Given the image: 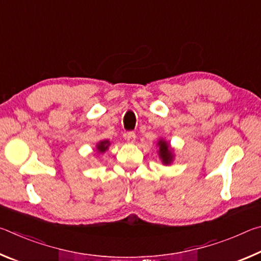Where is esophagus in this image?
Masks as SVG:
<instances>
[{
  "instance_id": "1",
  "label": "esophagus",
  "mask_w": 261,
  "mask_h": 261,
  "mask_svg": "<svg viewBox=\"0 0 261 261\" xmlns=\"http://www.w3.org/2000/svg\"><path fill=\"white\" fill-rule=\"evenodd\" d=\"M125 139L129 144H135L136 134H135V132H127V134L125 135Z\"/></svg>"
}]
</instances>
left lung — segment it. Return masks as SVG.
I'll list each match as a JSON object with an SVG mask.
<instances>
[{
  "mask_svg": "<svg viewBox=\"0 0 261 261\" xmlns=\"http://www.w3.org/2000/svg\"><path fill=\"white\" fill-rule=\"evenodd\" d=\"M158 155L160 159L163 166H170L174 162L175 159V151L174 148L170 146V144L163 138L158 140Z\"/></svg>",
  "mask_w": 261,
  "mask_h": 261,
  "instance_id": "1",
  "label": "left lung"
}]
</instances>
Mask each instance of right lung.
<instances>
[{
    "label": "right lung",
    "mask_w": 261,
    "mask_h": 261,
    "mask_svg": "<svg viewBox=\"0 0 261 261\" xmlns=\"http://www.w3.org/2000/svg\"><path fill=\"white\" fill-rule=\"evenodd\" d=\"M109 146H110V141L108 139L100 140L99 143H96L95 145V151L99 154H103L109 148Z\"/></svg>",
    "instance_id": "obj_1"
}]
</instances>
